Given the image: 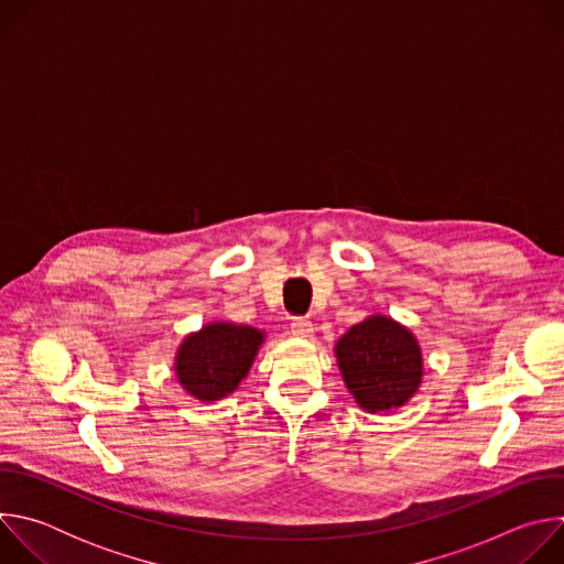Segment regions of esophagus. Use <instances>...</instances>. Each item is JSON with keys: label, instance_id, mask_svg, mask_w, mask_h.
Wrapping results in <instances>:
<instances>
[{"label": "esophagus", "instance_id": "obj_1", "mask_svg": "<svg viewBox=\"0 0 564 564\" xmlns=\"http://www.w3.org/2000/svg\"><path fill=\"white\" fill-rule=\"evenodd\" d=\"M290 328H292V335H294V337H299V339H310V337L314 335L312 321H307V318H303V316L294 318L292 324H290Z\"/></svg>", "mask_w": 564, "mask_h": 564}]
</instances>
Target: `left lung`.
<instances>
[{"label": "left lung", "instance_id": "left-lung-1", "mask_svg": "<svg viewBox=\"0 0 564 564\" xmlns=\"http://www.w3.org/2000/svg\"><path fill=\"white\" fill-rule=\"evenodd\" d=\"M348 392L366 413L401 409L417 392L424 359L417 337L386 314L352 326L335 346Z\"/></svg>", "mask_w": 564, "mask_h": 564}]
</instances>
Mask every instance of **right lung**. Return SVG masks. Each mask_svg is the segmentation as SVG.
<instances>
[{
	"mask_svg": "<svg viewBox=\"0 0 564 564\" xmlns=\"http://www.w3.org/2000/svg\"><path fill=\"white\" fill-rule=\"evenodd\" d=\"M265 341V333L229 321H212L183 339L176 352V379L198 401H218L243 381Z\"/></svg>",
	"mask_w": 564,
	"mask_h": 564,
	"instance_id": "obj_1",
	"label": "right lung"
}]
</instances>
